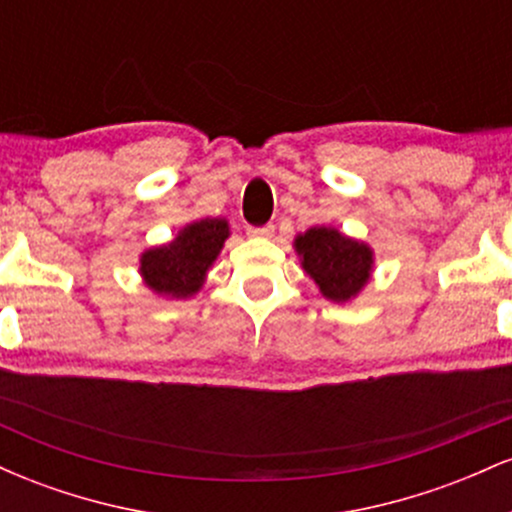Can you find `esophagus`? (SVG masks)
I'll list each match as a JSON object with an SVG mask.
<instances>
[{
    "instance_id": "1",
    "label": "esophagus",
    "mask_w": 512,
    "mask_h": 512,
    "mask_svg": "<svg viewBox=\"0 0 512 512\" xmlns=\"http://www.w3.org/2000/svg\"><path fill=\"white\" fill-rule=\"evenodd\" d=\"M248 233L252 238H272L274 226L272 223H267V226H248Z\"/></svg>"
}]
</instances>
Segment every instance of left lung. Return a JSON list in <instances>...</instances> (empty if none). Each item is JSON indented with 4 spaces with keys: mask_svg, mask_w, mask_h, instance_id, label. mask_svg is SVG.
Segmentation results:
<instances>
[{
    "mask_svg": "<svg viewBox=\"0 0 512 512\" xmlns=\"http://www.w3.org/2000/svg\"><path fill=\"white\" fill-rule=\"evenodd\" d=\"M303 272L332 303L354 301L373 274V248L332 226H313L293 240Z\"/></svg>",
    "mask_w": 512,
    "mask_h": 512,
    "instance_id": "left-lung-1",
    "label": "left lung"
}]
</instances>
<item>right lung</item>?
I'll use <instances>...</instances> for the list:
<instances>
[{
  "mask_svg": "<svg viewBox=\"0 0 512 512\" xmlns=\"http://www.w3.org/2000/svg\"><path fill=\"white\" fill-rule=\"evenodd\" d=\"M231 236L226 219H199L180 228L170 243L149 248L139 257V274L156 296L180 301L202 289L207 272Z\"/></svg>",
  "mask_w": 512,
  "mask_h": 512,
  "instance_id": "obj_1",
  "label": "right lung"
}]
</instances>
